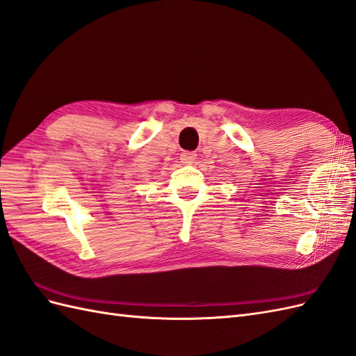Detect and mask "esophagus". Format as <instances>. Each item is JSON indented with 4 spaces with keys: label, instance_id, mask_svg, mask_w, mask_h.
<instances>
[{
    "label": "esophagus",
    "instance_id": "34e87169",
    "mask_svg": "<svg viewBox=\"0 0 356 356\" xmlns=\"http://www.w3.org/2000/svg\"><path fill=\"white\" fill-rule=\"evenodd\" d=\"M196 159H197V154L193 151H186L181 154V161L184 163V165H193Z\"/></svg>",
    "mask_w": 356,
    "mask_h": 356
}]
</instances>
